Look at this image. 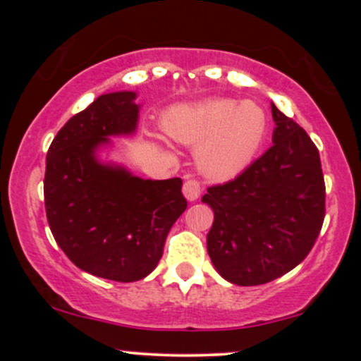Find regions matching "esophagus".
<instances>
[{"mask_svg":"<svg viewBox=\"0 0 361 361\" xmlns=\"http://www.w3.org/2000/svg\"><path fill=\"white\" fill-rule=\"evenodd\" d=\"M202 193V186L197 180H186L183 183V195L186 197V200L195 202Z\"/></svg>","mask_w":361,"mask_h":361,"instance_id":"esophagus-1","label":"esophagus"}]
</instances>
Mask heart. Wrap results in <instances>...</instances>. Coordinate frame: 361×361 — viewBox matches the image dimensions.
Returning a JSON list of instances; mask_svg holds the SVG:
<instances>
[{
    "label": "heart",
    "mask_w": 361,
    "mask_h": 361,
    "mask_svg": "<svg viewBox=\"0 0 361 361\" xmlns=\"http://www.w3.org/2000/svg\"><path fill=\"white\" fill-rule=\"evenodd\" d=\"M163 128L176 142L197 147V166L207 178L231 180L258 156L268 117L255 102L209 98L168 110Z\"/></svg>",
    "instance_id": "b5f03b06"
}]
</instances>
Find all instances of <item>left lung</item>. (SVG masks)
<instances>
[{
    "label": "left lung",
    "mask_w": 361,
    "mask_h": 361,
    "mask_svg": "<svg viewBox=\"0 0 361 361\" xmlns=\"http://www.w3.org/2000/svg\"><path fill=\"white\" fill-rule=\"evenodd\" d=\"M273 146L233 181L210 186L207 251L222 279L268 283L304 261L324 221L326 186L307 132L271 103Z\"/></svg>",
    "instance_id": "obj_1"
}]
</instances>
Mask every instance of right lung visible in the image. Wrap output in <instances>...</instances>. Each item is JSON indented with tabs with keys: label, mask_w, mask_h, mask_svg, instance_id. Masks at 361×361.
<instances>
[{
	"label": "right lung",
	"mask_w": 361,
	"mask_h": 361,
	"mask_svg": "<svg viewBox=\"0 0 361 361\" xmlns=\"http://www.w3.org/2000/svg\"><path fill=\"white\" fill-rule=\"evenodd\" d=\"M135 98L134 91L102 94L69 118L49 147L44 180L45 212L61 250L82 271L123 283L154 270L186 209L180 178L144 180L98 156L110 137L135 132Z\"/></svg>",
	"instance_id": "obj_1"
}]
</instances>
